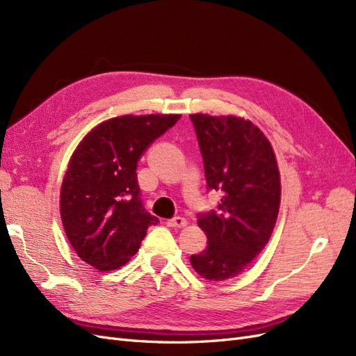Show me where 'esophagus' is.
Wrapping results in <instances>:
<instances>
[{"label":"esophagus","mask_w":356,"mask_h":356,"mask_svg":"<svg viewBox=\"0 0 356 356\" xmlns=\"http://www.w3.org/2000/svg\"><path fill=\"white\" fill-rule=\"evenodd\" d=\"M168 225L172 229H182V227H186V225H187V220L182 218V217H175V218H172V220L168 221Z\"/></svg>","instance_id":"34e87169"}]
</instances>
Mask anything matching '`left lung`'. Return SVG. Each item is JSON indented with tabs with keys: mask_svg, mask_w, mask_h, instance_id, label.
Returning <instances> with one entry per match:
<instances>
[{
	"mask_svg": "<svg viewBox=\"0 0 356 356\" xmlns=\"http://www.w3.org/2000/svg\"><path fill=\"white\" fill-rule=\"evenodd\" d=\"M209 188L221 190L220 211L199 215L208 246L190 263L208 281L242 273L263 251L281 207V175L272 144L251 120L191 114Z\"/></svg>",
	"mask_w": 356,
	"mask_h": 356,
	"instance_id": "1",
	"label": "left lung"
}]
</instances>
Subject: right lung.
Instances as JSON below:
<instances>
[{
	"instance_id": "right-lung-1",
	"label": "right lung",
	"mask_w": 356,
	"mask_h": 356,
	"mask_svg": "<svg viewBox=\"0 0 356 356\" xmlns=\"http://www.w3.org/2000/svg\"><path fill=\"white\" fill-rule=\"evenodd\" d=\"M181 114L118 115L95 126L70 159L59 196L63 230L84 263L117 270L159 220L139 199L138 161Z\"/></svg>"
}]
</instances>
